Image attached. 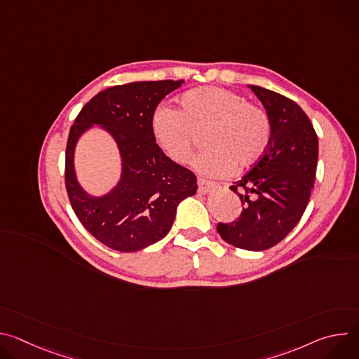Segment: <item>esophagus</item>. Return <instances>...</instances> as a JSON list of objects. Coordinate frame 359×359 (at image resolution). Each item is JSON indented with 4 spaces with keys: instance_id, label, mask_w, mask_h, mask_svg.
Wrapping results in <instances>:
<instances>
[{
    "instance_id": "obj_1",
    "label": "esophagus",
    "mask_w": 359,
    "mask_h": 359,
    "mask_svg": "<svg viewBox=\"0 0 359 359\" xmlns=\"http://www.w3.org/2000/svg\"><path fill=\"white\" fill-rule=\"evenodd\" d=\"M197 184H198V193H203V194L210 193V191H213L217 187V183L204 180V179H198Z\"/></svg>"
}]
</instances>
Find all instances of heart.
Instances as JSON below:
<instances>
[{
	"instance_id": "heart-1",
	"label": "heart",
	"mask_w": 359,
	"mask_h": 359,
	"mask_svg": "<svg viewBox=\"0 0 359 359\" xmlns=\"http://www.w3.org/2000/svg\"><path fill=\"white\" fill-rule=\"evenodd\" d=\"M153 139L176 163L191 161L198 135L208 130L209 149L196 159V169L208 176L224 177L236 166L257 163L270 143V122L243 96L216 86L197 88L179 97V111L159 107L151 115Z\"/></svg>"
}]
</instances>
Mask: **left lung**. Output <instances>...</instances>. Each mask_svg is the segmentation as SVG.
<instances>
[{
	"instance_id": "obj_1",
	"label": "left lung",
	"mask_w": 359,
	"mask_h": 359,
	"mask_svg": "<svg viewBox=\"0 0 359 359\" xmlns=\"http://www.w3.org/2000/svg\"><path fill=\"white\" fill-rule=\"evenodd\" d=\"M270 122L263 158L230 187L243 210L233 223H219L222 238L238 248L263 251L280 243L299 222L309 204L318 162V137L294 100L248 85Z\"/></svg>"
}]
</instances>
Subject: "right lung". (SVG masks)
I'll return each mask as SVG.
<instances>
[{
	"instance_id": "obj_1",
	"label": "right lung",
	"mask_w": 359,
	"mask_h": 359,
	"mask_svg": "<svg viewBox=\"0 0 359 359\" xmlns=\"http://www.w3.org/2000/svg\"><path fill=\"white\" fill-rule=\"evenodd\" d=\"M184 81L132 82L95 95L76 116L65 153V184L71 206L83 227L109 248L132 252L162 240L172 229L179 203L197 190L196 176L169 159L150 130L159 102ZM95 124L120 149L123 173L104 196H92L74 172V147Z\"/></svg>"
}]
</instances>
